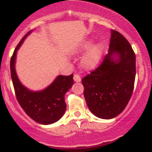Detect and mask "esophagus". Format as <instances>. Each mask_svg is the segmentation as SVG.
<instances>
[{
    "mask_svg": "<svg viewBox=\"0 0 152 152\" xmlns=\"http://www.w3.org/2000/svg\"><path fill=\"white\" fill-rule=\"evenodd\" d=\"M74 81H76V82H80L81 81V78L78 74H74Z\"/></svg>",
    "mask_w": 152,
    "mask_h": 152,
    "instance_id": "obj_1",
    "label": "esophagus"
}]
</instances>
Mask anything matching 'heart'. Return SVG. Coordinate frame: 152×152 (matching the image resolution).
<instances>
[{
    "instance_id": "obj_1",
    "label": "heart",
    "mask_w": 152,
    "mask_h": 152,
    "mask_svg": "<svg viewBox=\"0 0 152 152\" xmlns=\"http://www.w3.org/2000/svg\"><path fill=\"white\" fill-rule=\"evenodd\" d=\"M89 45V43H86L82 45L79 48V51H83V50H86ZM102 50V45L100 43H97V44L94 45L93 46L91 47L89 50L86 52L81 59V65L82 67L86 70H89V69L95 67L100 60Z\"/></svg>"
}]
</instances>
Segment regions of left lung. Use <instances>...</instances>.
<instances>
[{
  "instance_id": "8db88e82",
  "label": "left lung",
  "mask_w": 152,
  "mask_h": 152,
  "mask_svg": "<svg viewBox=\"0 0 152 152\" xmlns=\"http://www.w3.org/2000/svg\"><path fill=\"white\" fill-rule=\"evenodd\" d=\"M109 53L101 65L82 78L88 109L97 117L113 118L129 102L134 87L136 56L123 35L111 30ZM116 54L118 59L114 60Z\"/></svg>"
}]
</instances>
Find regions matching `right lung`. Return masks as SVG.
Here are the masks:
<instances>
[{"label":"right lung","instance_id":"right-lung-1","mask_svg":"<svg viewBox=\"0 0 152 152\" xmlns=\"http://www.w3.org/2000/svg\"><path fill=\"white\" fill-rule=\"evenodd\" d=\"M28 32L20 40L10 59V74L17 100L26 114L41 124H50L60 119L66 109L65 94L74 84V74L60 75L48 88L42 91L33 92L25 88L19 81L15 71L16 52L21 46Z\"/></svg>","mask_w":152,"mask_h":152}]
</instances>
